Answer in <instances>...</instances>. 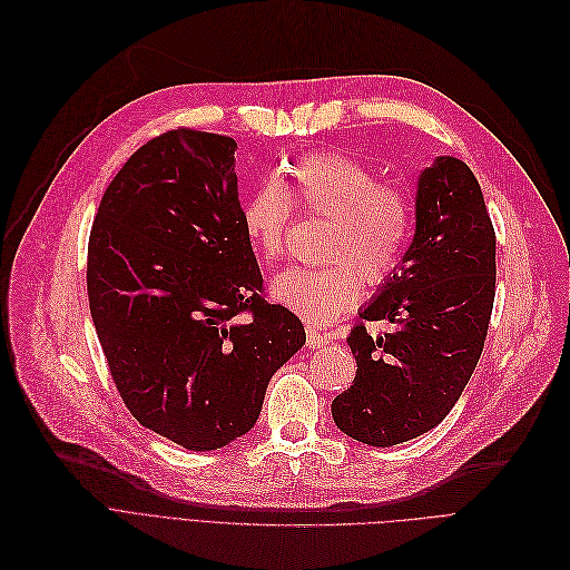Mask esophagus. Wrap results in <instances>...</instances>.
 <instances>
[{
  "instance_id": "obj_1",
  "label": "esophagus",
  "mask_w": 570,
  "mask_h": 570,
  "mask_svg": "<svg viewBox=\"0 0 570 570\" xmlns=\"http://www.w3.org/2000/svg\"><path fill=\"white\" fill-rule=\"evenodd\" d=\"M330 343V336H324V334H320V332H315V330H306V345L311 347V350H317V347H324Z\"/></svg>"
}]
</instances>
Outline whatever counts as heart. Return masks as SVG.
I'll use <instances>...</instances> for the list:
<instances>
[{
	"label": "heart",
	"mask_w": 570,
	"mask_h": 570,
	"mask_svg": "<svg viewBox=\"0 0 570 570\" xmlns=\"http://www.w3.org/2000/svg\"><path fill=\"white\" fill-rule=\"evenodd\" d=\"M330 220L322 268H287L271 283V296L313 327L334 322L360 296V278L385 283L413 232V206L360 159L308 155L289 169V185L264 183L243 208V227L255 250L274 262L285 250L294 204ZM361 276L357 277L356 274Z\"/></svg>",
	"instance_id": "1"
}]
</instances>
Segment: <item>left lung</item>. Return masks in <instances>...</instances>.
I'll list each match as a JSON object with an SVG mask.
<instances>
[{"mask_svg": "<svg viewBox=\"0 0 570 570\" xmlns=\"http://www.w3.org/2000/svg\"><path fill=\"white\" fill-rule=\"evenodd\" d=\"M497 287V236L482 189L462 159L443 155L417 176L415 234L401 266L352 327V385L332 401L345 436L390 448L441 424L482 355Z\"/></svg>", "mask_w": 570, "mask_h": 570, "instance_id": "1", "label": "left lung"}]
</instances>
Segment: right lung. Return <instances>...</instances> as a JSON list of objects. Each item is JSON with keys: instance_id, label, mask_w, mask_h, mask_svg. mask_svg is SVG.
Wrapping results in <instances>:
<instances>
[{"instance_id": "right-lung-1", "label": "right lung", "mask_w": 570, "mask_h": 570, "mask_svg": "<svg viewBox=\"0 0 570 570\" xmlns=\"http://www.w3.org/2000/svg\"><path fill=\"white\" fill-rule=\"evenodd\" d=\"M234 150L195 129L148 141L106 187L88 243L90 313L125 405L195 452L248 433L306 343L299 317L262 296Z\"/></svg>"}]
</instances>
